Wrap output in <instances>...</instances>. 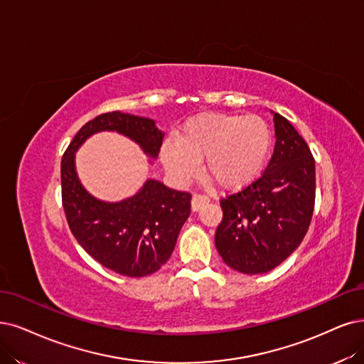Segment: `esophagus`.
<instances>
[{"label":"esophagus","instance_id":"esophagus-1","mask_svg":"<svg viewBox=\"0 0 364 364\" xmlns=\"http://www.w3.org/2000/svg\"><path fill=\"white\" fill-rule=\"evenodd\" d=\"M208 196L203 195V193H195L192 196V210L193 211H198L200 207H204L207 203H208Z\"/></svg>","mask_w":364,"mask_h":364}]
</instances>
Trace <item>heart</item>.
Segmentation results:
<instances>
[{
    "label": "heart",
    "mask_w": 364,
    "mask_h": 364,
    "mask_svg": "<svg viewBox=\"0 0 364 364\" xmlns=\"http://www.w3.org/2000/svg\"><path fill=\"white\" fill-rule=\"evenodd\" d=\"M273 134L258 115L208 112L191 118L161 148V160L172 178H193L198 164L223 191H240L257 180L270 156Z\"/></svg>",
    "instance_id": "1"
}]
</instances>
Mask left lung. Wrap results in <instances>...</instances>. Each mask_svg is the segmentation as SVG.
Returning <instances> with one entry per match:
<instances>
[{"instance_id": "8db88e82", "label": "left lung", "mask_w": 364, "mask_h": 364, "mask_svg": "<svg viewBox=\"0 0 364 364\" xmlns=\"http://www.w3.org/2000/svg\"><path fill=\"white\" fill-rule=\"evenodd\" d=\"M276 145L265 171L220 199L216 247L246 274L270 272L300 246L315 207V159L289 121L274 114Z\"/></svg>"}]
</instances>
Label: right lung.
Masks as SVG:
<instances>
[{"label":"right lung","mask_w":364,"mask_h":364,"mask_svg":"<svg viewBox=\"0 0 364 364\" xmlns=\"http://www.w3.org/2000/svg\"><path fill=\"white\" fill-rule=\"evenodd\" d=\"M100 130L126 134L151 157L157 156L164 139L150 118L112 111L90 119L61 159L65 219L77 243L103 267L129 277L148 276L169 259L181 226L191 216L192 195L148 180L139 193L121 203L94 199L76 177L75 151L90 134Z\"/></svg>","instance_id":"add662e5"}]
</instances>
